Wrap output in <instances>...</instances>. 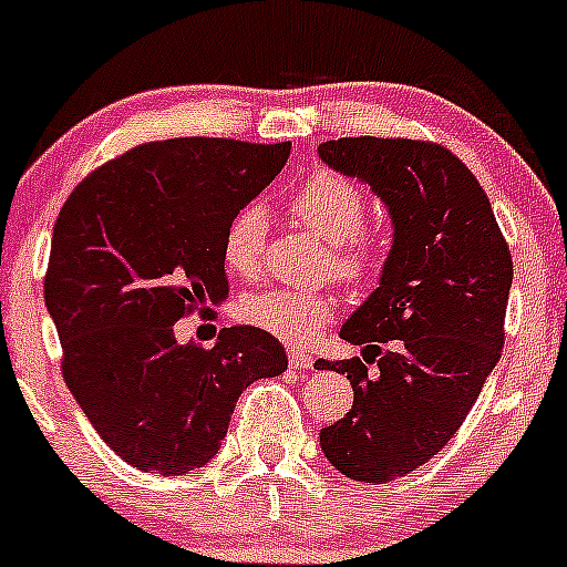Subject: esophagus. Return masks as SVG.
Wrapping results in <instances>:
<instances>
[{
	"label": "esophagus",
	"mask_w": 567,
	"mask_h": 567,
	"mask_svg": "<svg viewBox=\"0 0 567 567\" xmlns=\"http://www.w3.org/2000/svg\"><path fill=\"white\" fill-rule=\"evenodd\" d=\"M289 368L310 370L313 368V357H310L306 349H289Z\"/></svg>",
	"instance_id": "obj_1"
}]
</instances>
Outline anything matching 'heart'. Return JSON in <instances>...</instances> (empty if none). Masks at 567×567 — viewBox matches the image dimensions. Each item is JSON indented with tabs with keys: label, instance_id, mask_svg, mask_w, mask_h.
<instances>
[{
	"label": "heart",
	"instance_id": "1",
	"mask_svg": "<svg viewBox=\"0 0 567 567\" xmlns=\"http://www.w3.org/2000/svg\"><path fill=\"white\" fill-rule=\"evenodd\" d=\"M289 218L297 227L330 243L332 276L343 284H362L370 278L373 259L359 233L368 221V197L354 181L332 169H313L289 197ZM267 221L257 205H248L229 221L224 235V261L240 278L257 276L265 254ZM334 297L319 289L276 286L246 297L240 316L248 324L267 330L281 340L302 343L334 316Z\"/></svg>",
	"mask_w": 567,
	"mask_h": 567
}]
</instances>
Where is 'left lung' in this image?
<instances>
[{"mask_svg":"<svg viewBox=\"0 0 567 567\" xmlns=\"http://www.w3.org/2000/svg\"><path fill=\"white\" fill-rule=\"evenodd\" d=\"M319 156L392 216L379 289L340 330L362 357L316 362L354 389L351 411L321 430V452L343 476L386 484L441 452L478 400L505 343L514 261L476 175L443 145L340 137Z\"/></svg>","mask_w":567,"mask_h":567,"instance_id":"left-lung-1","label":"left lung"}]
</instances>
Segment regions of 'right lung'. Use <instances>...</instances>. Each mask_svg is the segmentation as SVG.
Masks as SVG:
<instances>
[{
  "instance_id": "obj_1",
  "label": "right lung",
  "mask_w": 567,
  "mask_h": 567,
  "mask_svg": "<svg viewBox=\"0 0 567 567\" xmlns=\"http://www.w3.org/2000/svg\"><path fill=\"white\" fill-rule=\"evenodd\" d=\"M289 151L227 137L143 143L96 167L59 213L45 306L62 375L102 441L137 471L203 467L243 389L286 370L270 332L227 327L203 349L178 343L175 321L229 295L224 235Z\"/></svg>"
}]
</instances>
